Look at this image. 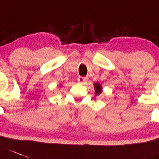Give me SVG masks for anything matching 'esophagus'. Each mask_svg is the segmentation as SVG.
Instances as JSON below:
<instances>
[{"label":"esophagus","mask_w":159,"mask_h":159,"mask_svg":"<svg viewBox=\"0 0 159 159\" xmlns=\"http://www.w3.org/2000/svg\"><path fill=\"white\" fill-rule=\"evenodd\" d=\"M87 81H88V78L86 77H78V81L80 84H85Z\"/></svg>","instance_id":"obj_1"}]
</instances>
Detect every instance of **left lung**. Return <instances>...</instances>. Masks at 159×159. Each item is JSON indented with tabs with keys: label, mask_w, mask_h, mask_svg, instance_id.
I'll list each match as a JSON object with an SVG mask.
<instances>
[{
	"label": "left lung",
	"mask_w": 159,
	"mask_h": 159,
	"mask_svg": "<svg viewBox=\"0 0 159 159\" xmlns=\"http://www.w3.org/2000/svg\"><path fill=\"white\" fill-rule=\"evenodd\" d=\"M94 89H95V93H96V96H99L100 94H101V93L103 92V88H102V85L100 83L96 82L94 83Z\"/></svg>",
	"instance_id": "1"
}]
</instances>
